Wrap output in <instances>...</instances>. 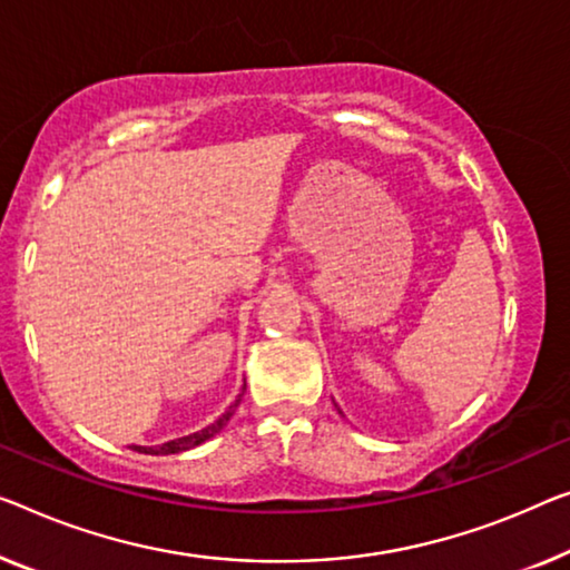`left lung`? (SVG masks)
<instances>
[{
	"label": "left lung",
	"instance_id": "left-lung-1",
	"mask_svg": "<svg viewBox=\"0 0 570 570\" xmlns=\"http://www.w3.org/2000/svg\"><path fill=\"white\" fill-rule=\"evenodd\" d=\"M337 412H340V410H337Z\"/></svg>",
	"mask_w": 570,
	"mask_h": 570
}]
</instances>
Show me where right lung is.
Listing matches in <instances>:
<instances>
[{
	"instance_id": "add662e5",
	"label": "right lung",
	"mask_w": 570,
	"mask_h": 570,
	"mask_svg": "<svg viewBox=\"0 0 570 570\" xmlns=\"http://www.w3.org/2000/svg\"><path fill=\"white\" fill-rule=\"evenodd\" d=\"M243 394H245V386H243V392L237 394L235 404H230V410H227L223 417H217L215 422L207 424V428H204V430L191 432V435H184V438H176V440H168V443H164V445H150V448L132 445V450H138V453H146V455H171V453H184V450H191V448H197L202 443H207L209 438H215L217 432L223 430L227 422H230V417H233L235 410H237V404L243 402Z\"/></svg>"
}]
</instances>
